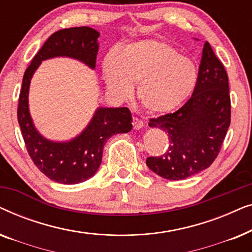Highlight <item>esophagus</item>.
<instances>
[{
    "mask_svg": "<svg viewBox=\"0 0 252 252\" xmlns=\"http://www.w3.org/2000/svg\"><path fill=\"white\" fill-rule=\"evenodd\" d=\"M133 127H134V129L142 128L143 122H142V120H140L139 118H136V117H133Z\"/></svg>",
    "mask_w": 252,
    "mask_h": 252,
    "instance_id": "1",
    "label": "esophagus"
}]
</instances>
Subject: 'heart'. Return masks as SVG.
<instances>
[{
  "mask_svg": "<svg viewBox=\"0 0 252 252\" xmlns=\"http://www.w3.org/2000/svg\"><path fill=\"white\" fill-rule=\"evenodd\" d=\"M102 75L112 97L127 98L133 82H137L136 97L143 108L151 113H167L194 93L198 68L170 43L144 39L110 51L103 58Z\"/></svg>",
  "mask_w": 252,
  "mask_h": 252,
  "instance_id": "1",
  "label": "heart"
}]
</instances>
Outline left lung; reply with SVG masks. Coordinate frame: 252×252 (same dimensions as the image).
I'll use <instances>...</instances> for the list:
<instances>
[{"mask_svg":"<svg viewBox=\"0 0 252 252\" xmlns=\"http://www.w3.org/2000/svg\"><path fill=\"white\" fill-rule=\"evenodd\" d=\"M229 124L228 77L205 42L190 99L178 111L150 119L149 126L163 130L170 143L164 155L148 157L147 166L167 180H184L199 173L218 156Z\"/></svg>","mask_w":252,"mask_h":252,"instance_id":"1","label":"left lung"}]
</instances>
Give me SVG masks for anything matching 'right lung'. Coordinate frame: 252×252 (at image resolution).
I'll use <instances>...</instances> for the list:
<instances>
[{
	"instance_id": "obj_1",
	"label": "right lung",
	"mask_w": 252,
	"mask_h": 252,
	"mask_svg": "<svg viewBox=\"0 0 252 252\" xmlns=\"http://www.w3.org/2000/svg\"><path fill=\"white\" fill-rule=\"evenodd\" d=\"M99 33L92 27H72L55 32L39 50L23 78L19 95L18 123L27 151L36 167L58 184L75 185L91 179L102 161L103 148L110 137L132 129V115L125 106H98L88 125L77 136L54 141L43 136L30 112L29 93L34 73L43 61L66 57L95 70Z\"/></svg>"
}]
</instances>
